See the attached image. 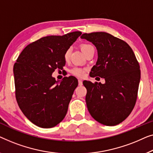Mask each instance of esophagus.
Instances as JSON below:
<instances>
[{"instance_id": "1", "label": "esophagus", "mask_w": 153, "mask_h": 153, "mask_svg": "<svg viewBox=\"0 0 153 153\" xmlns=\"http://www.w3.org/2000/svg\"><path fill=\"white\" fill-rule=\"evenodd\" d=\"M78 85L79 86L82 85V80L81 79H78Z\"/></svg>"}]
</instances>
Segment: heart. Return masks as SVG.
I'll list each match as a JSON object with an SVG mask.
<instances>
[{
    "instance_id": "obj_1",
    "label": "heart",
    "mask_w": 153,
    "mask_h": 153,
    "mask_svg": "<svg viewBox=\"0 0 153 153\" xmlns=\"http://www.w3.org/2000/svg\"><path fill=\"white\" fill-rule=\"evenodd\" d=\"M91 46V45H89V44H83L81 46V50L84 53L88 48H89V47ZM71 53V48L66 49L64 55V59H65L66 61H67V60H68V59H69ZM71 73L76 76L82 77L84 76V75H85V70H84L83 68H81L79 67H74L71 69Z\"/></svg>"
}]
</instances>
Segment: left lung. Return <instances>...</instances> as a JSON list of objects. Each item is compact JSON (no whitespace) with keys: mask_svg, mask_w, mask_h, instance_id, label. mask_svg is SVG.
Returning <instances> with one entry per match:
<instances>
[{"mask_svg":"<svg viewBox=\"0 0 153 153\" xmlns=\"http://www.w3.org/2000/svg\"><path fill=\"white\" fill-rule=\"evenodd\" d=\"M80 37L91 42L98 51L90 76L105 80V84L83 82L88 110L100 123L117 126L130 115L136 103L141 78L139 62L130 46L110 34L85 33Z\"/></svg>","mask_w":153,"mask_h":153,"instance_id":"left-lung-1","label":"left lung"}]
</instances>
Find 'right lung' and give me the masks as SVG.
I'll list each match as a JSON object with an SVG mask.
<instances>
[{"label":"right lung","instance_id":"right-lung-1","mask_svg":"<svg viewBox=\"0 0 153 153\" xmlns=\"http://www.w3.org/2000/svg\"><path fill=\"white\" fill-rule=\"evenodd\" d=\"M81 34L76 31L41 38L27 45L14 64L17 103L23 114L36 126L53 128L67 113L78 82L74 76L57 82L52 74L65 65L64 53Z\"/></svg>","mask_w":153,"mask_h":153}]
</instances>
